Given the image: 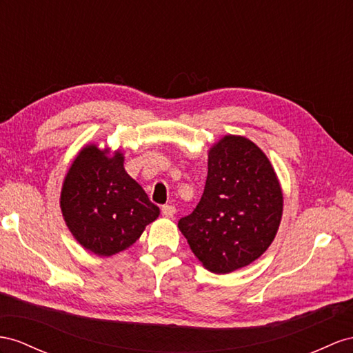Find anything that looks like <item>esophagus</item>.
Here are the masks:
<instances>
[{"instance_id":"1","label":"esophagus","mask_w":353,"mask_h":353,"mask_svg":"<svg viewBox=\"0 0 353 353\" xmlns=\"http://www.w3.org/2000/svg\"><path fill=\"white\" fill-rule=\"evenodd\" d=\"M162 214H164L165 218H174L176 207L174 205H164L162 207Z\"/></svg>"}]
</instances>
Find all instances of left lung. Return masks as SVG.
<instances>
[{
	"mask_svg": "<svg viewBox=\"0 0 353 353\" xmlns=\"http://www.w3.org/2000/svg\"><path fill=\"white\" fill-rule=\"evenodd\" d=\"M282 213V188L265 153L246 137L225 135L209 150L203 196L179 230L207 270L227 274L264 254Z\"/></svg>",
	"mask_w": 353,
	"mask_h": 353,
	"instance_id": "1",
	"label": "left lung"
}]
</instances>
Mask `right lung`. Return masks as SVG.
<instances>
[{"instance_id": "right-lung-1", "label": "right lung", "mask_w": 353, "mask_h": 353, "mask_svg": "<svg viewBox=\"0 0 353 353\" xmlns=\"http://www.w3.org/2000/svg\"><path fill=\"white\" fill-rule=\"evenodd\" d=\"M61 212L73 237L98 256H112L137 241L159 216L143 188L123 168V153L88 144L62 183Z\"/></svg>"}]
</instances>
